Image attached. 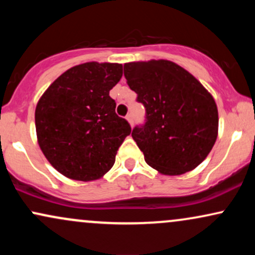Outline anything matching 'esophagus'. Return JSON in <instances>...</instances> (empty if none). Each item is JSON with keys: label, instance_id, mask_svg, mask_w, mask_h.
I'll return each instance as SVG.
<instances>
[{"label": "esophagus", "instance_id": "esophagus-1", "mask_svg": "<svg viewBox=\"0 0 255 255\" xmlns=\"http://www.w3.org/2000/svg\"><path fill=\"white\" fill-rule=\"evenodd\" d=\"M126 119H127V121L129 122V125H130V126H133V124H134V120H133V114L129 113V114H128L127 116H126Z\"/></svg>", "mask_w": 255, "mask_h": 255}]
</instances>
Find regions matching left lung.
Returning <instances> with one entry per match:
<instances>
[{
  "label": "left lung",
  "mask_w": 255,
  "mask_h": 255,
  "mask_svg": "<svg viewBox=\"0 0 255 255\" xmlns=\"http://www.w3.org/2000/svg\"><path fill=\"white\" fill-rule=\"evenodd\" d=\"M128 86L145 107V124L131 136L145 162L163 175H182L207 157L218 134V110L210 92L166 60L125 63Z\"/></svg>",
  "instance_id": "left-lung-1"
}]
</instances>
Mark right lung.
I'll return each instance as SVG.
<instances>
[{"mask_svg":"<svg viewBox=\"0 0 255 255\" xmlns=\"http://www.w3.org/2000/svg\"><path fill=\"white\" fill-rule=\"evenodd\" d=\"M121 78L122 64H79L60 75L38 102V144L66 177L97 180L113 168L119 147L131 131L109 96Z\"/></svg>","mask_w":255,"mask_h":255,"instance_id":"1","label":"right lung"}]
</instances>
